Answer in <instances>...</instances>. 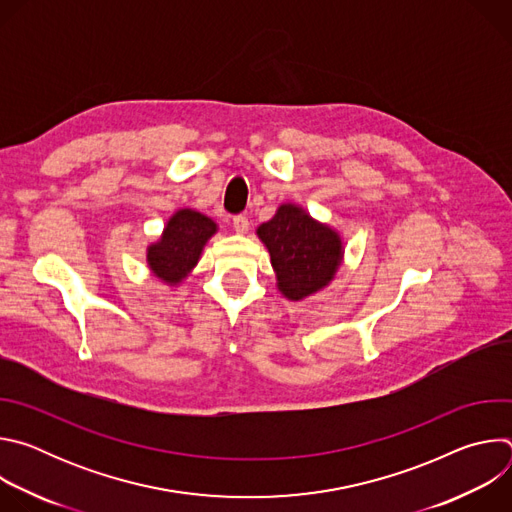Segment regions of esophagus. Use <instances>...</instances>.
<instances>
[{
    "label": "esophagus",
    "instance_id": "obj_1",
    "mask_svg": "<svg viewBox=\"0 0 512 512\" xmlns=\"http://www.w3.org/2000/svg\"><path fill=\"white\" fill-rule=\"evenodd\" d=\"M233 227H235V231L237 233H247L249 231V218L245 216V214H237V216H233Z\"/></svg>",
    "mask_w": 512,
    "mask_h": 512
}]
</instances>
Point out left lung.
Instances as JSON below:
<instances>
[{"mask_svg": "<svg viewBox=\"0 0 512 512\" xmlns=\"http://www.w3.org/2000/svg\"><path fill=\"white\" fill-rule=\"evenodd\" d=\"M257 235L271 255L279 291L294 302L326 287L342 259L338 233L296 204H281Z\"/></svg>", "mask_w": 512, "mask_h": 512, "instance_id": "obj_1", "label": "left lung"}]
</instances>
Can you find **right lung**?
<instances>
[{"label":"right lung","instance_id":"right-lung-1","mask_svg":"<svg viewBox=\"0 0 512 512\" xmlns=\"http://www.w3.org/2000/svg\"><path fill=\"white\" fill-rule=\"evenodd\" d=\"M216 233L212 218L192 210H178L164 229L162 239L148 247V265L156 277L174 285L180 283L198 263L206 241Z\"/></svg>","mask_w":512,"mask_h":512}]
</instances>
